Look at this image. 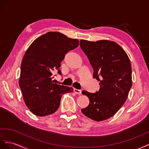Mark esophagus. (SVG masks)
<instances>
[{
    "label": "esophagus",
    "instance_id": "34e87169",
    "mask_svg": "<svg viewBox=\"0 0 149 149\" xmlns=\"http://www.w3.org/2000/svg\"><path fill=\"white\" fill-rule=\"evenodd\" d=\"M74 92L75 93H77V94L80 95L82 93V91L81 90H79V89H77V88H74Z\"/></svg>",
    "mask_w": 149,
    "mask_h": 149
}]
</instances>
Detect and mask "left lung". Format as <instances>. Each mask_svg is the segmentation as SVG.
I'll return each mask as SVG.
<instances>
[{
    "mask_svg": "<svg viewBox=\"0 0 149 149\" xmlns=\"http://www.w3.org/2000/svg\"><path fill=\"white\" fill-rule=\"evenodd\" d=\"M80 48L93 69V77L100 82L95 93L83 91L89 104L82 109L86 117L95 121L111 117L124 105L132 87V68L129 58L120 45L102 40H80Z\"/></svg>",
    "mask_w": 149,
    "mask_h": 149,
    "instance_id": "8db88e82",
    "label": "left lung"
}]
</instances>
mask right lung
I'll return each mask as SVG.
<instances>
[{"instance_id": "right-lung-1", "label": "right lung", "mask_w": 149, "mask_h": 149, "mask_svg": "<svg viewBox=\"0 0 149 149\" xmlns=\"http://www.w3.org/2000/svg\"><path fill=\"white\" fill-rule=\"evenodd\" d=\"M79 42L60 32H49L38 37L25 52L19 86L25 105L36 116L54 113L62 95L73 91L72 87L54 84L52 75L55 70L62 74L61 62L69 51L77 47Z\"/></svg>"}]
</instances>
